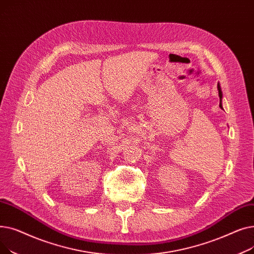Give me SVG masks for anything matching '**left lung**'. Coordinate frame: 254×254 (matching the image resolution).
Wrapping results in <instances>:
<instances>
[{
	"label": "left lung",
	"mask_w": 254,
	"mask_h": 254,
	"mask_svg": "<svg viewBox=\"0 0 254 254\" xmlns=\"http://www.w3.org/2000/svg\"><path fill=\"white\" fill-rule=\"evenodd\" d=\"M217 89H218V96H219V107L220 108H222V91H221V87H220V84L217 83Z\"/></svg>",
	"instance_id": "obj_1"
}]
</instances>
